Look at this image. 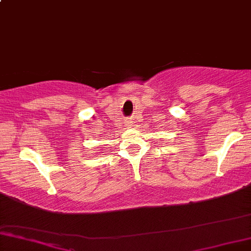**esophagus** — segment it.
Wrapping results in <instances>:
<instances>
[{
  "mask_svg": "<svg viewBox=\"0 0 251 251\" xmlns=\"http://www.w3.org/2000/svg\"><path fill=\"white\" fill-rule=\"evenodd\" d=\"M129 123H130V122H128V125H129ZM129 126H131V125H129Z\"/></svg>",
  "mask_w": 251,
  "mask_h": 251,
  "instance_id": "obj_1",
  "label": "esophagus"
}]
</instances>
